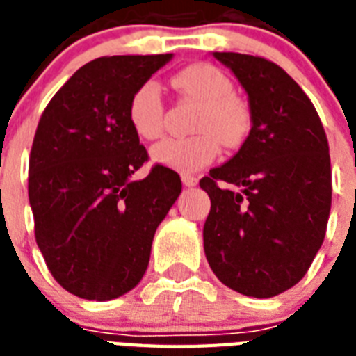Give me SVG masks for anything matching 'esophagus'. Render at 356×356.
<instances>
[{"label":"esophagus","mask_w":356,"mask_h":356,"mask_svg":"<svg viewBox=\"0 0 356 356\" xmlns=\"http://www.w3.org/2000/svg\"><path fill=\"white\" fill-rule=\"evenodd\" d=\"M181 181H183L184 186H195L197 184V177H194V175H181Z\"/></svg>","instance_id":"esophagus-1"}]
</instances>
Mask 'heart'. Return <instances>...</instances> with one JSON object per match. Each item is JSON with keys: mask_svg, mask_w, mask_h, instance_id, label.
Wrapping results in <instances>:
<instances>
[{"mask_svg": "<svg viewBox=\"0 0 356 356\" xmlns=\"http://www.w3.org/2000/svg\"><path fill=\"white\" fill-rule=\"evenodd\" d=\"M172 86L201 105L188 138H166L153 145L151 156L156 164L177 172H197L211 164L220 145L236 147L251 129V113L236 96L233 81L214 64L195 63L172 77ZM127 120L144 140L159 138L164 131V99L155 81H145L131 94Z\"/></svg>", "mask_w": 356, "mask_h": 356, "instance_id": "1", "label": "heart"}]
</instances>
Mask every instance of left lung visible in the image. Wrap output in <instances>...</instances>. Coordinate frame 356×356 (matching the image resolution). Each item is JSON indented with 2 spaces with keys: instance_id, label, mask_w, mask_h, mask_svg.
Here are the masks:
<instances>
[{
  "instance_id": "1",
  "label": "left lung",
  "mask_w": 356,
  "mask_h": 356,
  "mask_svg": "<svg viewBox=\"0 0 356 356\" xmlns=\"http://www.w3.org/2000/svg\"><path fill=\"white\" fill-rule=\"evenodd\" d=\"M214 57L248 92L253 127L236 155L200 181L211 197L205 254L225 286L273 298L303 279L325 238L329 142L309 96L281 66L242 53Z\"/></svg>"
}]
</instances>
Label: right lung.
Instances as JSON below:
<instances>
[{
  "label": "right lung",
  "instance_id": "obj_1",
  "mask_svg": "<svg viewBox=\"0 0 356 356\" xmlns=\"http://www.w3.org/2000/svg\"><path fill=\"white\" fill-rule=\"evenodd\" d=\"M170 58H96L40 116L29 155L35 238L53 279L77 298L108 301L136 286L181 194L177 173L161 164L131 179L149 155L129 125V97Z\"/></svg>",
  "mask_w": 356,
  "mask_h": 356
}]
</instances>
